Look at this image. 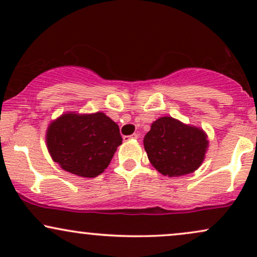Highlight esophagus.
Returning a JSON list of instances; mask_svg holds the SVG:
<instances>
[{"mask_svg":"<svg viewBox=\"0 0 257 257\" xmlns=\"http://www.w3.org/2000/svg\"><path fill=\"white\" fill-rule=\"evenodd\" d=\"M137 139H138V134H133V135H129V137H123V140H124V141L137 140Z\"/></svg>","mask_w":257,"mask_h":257,"instance_id":"34e87169","label":"esophagus"}]
</instances>
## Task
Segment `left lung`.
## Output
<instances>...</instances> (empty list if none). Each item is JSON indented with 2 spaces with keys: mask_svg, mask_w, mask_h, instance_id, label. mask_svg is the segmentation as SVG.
Listing matches in <instances>:
<instances>
[{
  "mask_svg": "<svg viewBox=\"0 0 257 257\" xmlns=\"http://www.w3.org/2000/svg\"><path fill=\"white\" fill-rule=\"evenodd\" d=\"M144 146L149 161L162 175L176 178L194 173L202 166L209 140L199 126L164 116L152 123Z\"/></svg>",
  "mask_w": 257,
  "mask_h": 257,
  "instance_id": "left-lung-1",
  "label": "left lung"
}]
</instances>
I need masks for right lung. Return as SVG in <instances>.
Here are the masks:
<instances>
[{
	"mask_svg": "<svg viewBox=\"0 0 257 257\" xmlns=\"http://www.w3.org/2000/svg\"><path fill=\"white\" fill-rule=\"evenodd\" d=\"M46 143L52 159L65 172L95 178L108 167L122 144L119 128L104 112H65L49 123Z\"/></svg>",
	"mask_w": 257,
	"mask_h": 257,
	"instance_id": "obj_1",
	"label": "right lung"
}]
</instances>
